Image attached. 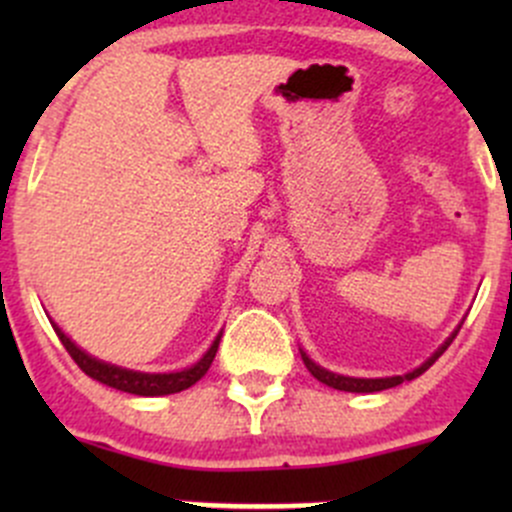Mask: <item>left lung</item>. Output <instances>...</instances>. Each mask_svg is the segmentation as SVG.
<instances>
[{
  "mask_svg": "<svg viewBox=\"0 0 512 512\" xmlns=\"http://www.w3.org/2000/svg\"><path fill=\"white\" fill-rule=\"evenodd\" d=\"M461 324H458V327L453 329L451 337H448L446 342H443L441 347L436 349V352L428 356V359L423 361L421 366H416L414 371H409V374H404V376H384V379H356V376L334 374V371H329V369H324V366L314 364V361L307 356V352H302V349H299V354H302V361H304V366H307V369H309V374H312L317 381H322V384L332 386V389H337V391H352V394H374V391L394 389V386L404 384V381H411V379H416V376H421L423 371H426L428 366H431L433 361L438 359V356H441L448 347H451V342H453V339H456V334H458V329H461Z\"/></svg>",
  "mask_w": 512,
  "mask_h": 512,
  "instance_id": "1",
  "label": "left lung"
}]
</instances>
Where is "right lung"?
<instances>
[{
    "label": "right lung",
    "instance_id": "add662e5",
    "mask_svg": "<svg viewBox=\"0 0 512 512\" xmlns=\"http://www.w3.org/2000/svg\"><path fill=\"white\" fill-rule=\"evenodd\" d=\"M51 327H54L56 337L61 339L66 352L71 354V359L79 364V369L84 371L86 376L111 386V389L126 391V394H133V396H168V394H178V391L190 389L195 381H200L205 374H208L210 364H213L215 359V352H218L220 347V337H223V332H220L218 337H215V342L210 344L208 352L200 356L193 366H188V369L168 371V374H148V371L123 369V366L111 364V361L96 359V356L84 352L79 344L71 342V339L61 332L59 324L51 322Z\"/></svg>",
    "mask_w": 512,
    "mask_h": 512
}]
</instances>
